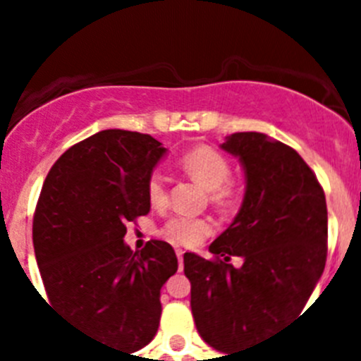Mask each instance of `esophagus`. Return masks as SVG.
<instances>
[{
  "mask_svg": "<svg viewBox=\"0 0 361 361\" xmlns=\"http://www.w3.org/2000/svg\"><path fill=\"white\" fill-rule=\"evenodd\" d=\"M175 253H177V258H178V271H183V267H184V251L177 250Z\"/></svg>",
  "mask_w": 361,
  "mask_h": 361,
  "instance_id": "esophagus-1",
  "label": "esophagus"
}]
</instances>
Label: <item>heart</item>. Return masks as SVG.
<instances>
[{
    "label": "heart",
    "mask_w": 361,
    "mask_h": 361,
    "mask_svg": "<svg viewBox=\"0 0 361 361\" xmlns=\"http://www.w3.org/2000/svg\"><path fill=\"white\" fill-rule=\"evenodd\" d=\"M178 164L193 180L206 188L209 199L219 206H229L238 197L237 184L229 178L231 164L216 149L208 146H199L186 152L178 159ZM146 199L152 208H162L168 202L166 178L161 171H152L146 178ZM213 231V222L204 216L173 215L166 220L161 228V235L177 245H197Z\"/></svg>",
    "instance_id": "obj_1"
}]
</instances>
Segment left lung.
<instances>
[{"instance_id":"obj_1","label":"left lung","mask_w":361,"mask_h":361,"mask_svg":"<svg viewBox=\"0 0 361 361\" xmlns=\"http://www.w3.org/2000/svg\"><path fill=\"white\" fill-rule=\"evenodd\" d=\"M240 161L245 193L229 228L209 245L215 260L184 255L191 312L213 349L255 345L300 314L327 258V206L317 175L266 133L238 132L220 145ZM242 256V268L228 264Z\"/></svg>"}]
</instances>
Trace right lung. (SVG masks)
Listing matches in <instances>:
<instances>
[{
  "instance_id": "add662e5",
  "label": "right lung",
  "mask_w": 361,
  "mask_h": 361,
  "mask_svg": "<svg viewBox=\"0 0 361 361\" xmlns=\"http://www.w3.org/2000/svg\"><path fill=\"white\" fill-rule=\"evenodd\" d=\"M168 149L152 135L103 130L66 149L44 178L32 240L50 304L132 355L153 340L161 288L178 262L168 242L133 253L126 224L148 215L146 178Z\"/></svg>"
}]
</instances>
